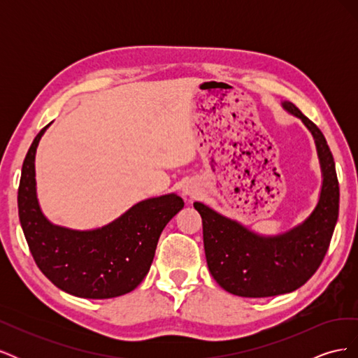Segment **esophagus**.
I'll list each match as a JSON object with an SVG mask.
<instances>
[{
  "mask_svg": "<svg viewBox=\"0 0 358 358\" xmlns=\"http://www.w3.org/2000/svg\"><path fill=\"white\" fill-rule=\"evenodd\" d=\"M183 194H185V196L192 197V196H194V191H192L191 187H185V188H183Z\"/></svg>",
  "mask_w": 358,
  "mask_h": 358,
  "instance_id": "1",
  "label": "esophagus"
}]
</instances>
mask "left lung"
Segmentation results:
<instances>
[{
	"instance_id": "1",
	"label": "left lung",
	"mask_w": 358,
	"mask_h": 358,
	"mask_svg": "<svg viewBox=\"0 0 358 358\" xmlns=\"http://www.w3.org/2000/svg\"><path fill=\"white\" fill-rule=\"evenodd\" d=\"M284 109L301 119L313 136L322 173L315 209L282 234L262 236L245 225L194 203L203 221V243L209 272L225 291L241 297H272L296 291L317 272L326 255L339 215V182L334 159L321 129L297 107Z\"/></svg>"
}]
</instances>
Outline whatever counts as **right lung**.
<instances>
[{"instance_id": "add662e5", "label": "right lung", "mask_w": 358, "mask_h": 358, "mask_svg": "<svg viewBox=\"0 0 358 358\" xmlns=\"http://www.w3.org/2000/svg\"><path fill=\"white\" fill-rule=\"evenodd\" d=\"M49 125L29 146L17 189L19 220L29 251L43 275L71 296L112 299L127 294L148 275L159 236L183 208V200L175 192L142 200L94 230L52 224L40 209L36 188V152Z\"/></svg>"}]
</instances>
